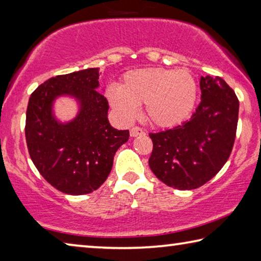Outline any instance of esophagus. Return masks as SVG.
I'll list each match as a JSON object with an SVG mask.
<instances>
[{
    "mask_svg": "<svg viewBox=\"0 0 261 261\" xmlns=\"http://www.w3.org/2000/svg\"><path fill=\"white\" fill-rule=\"evenodd\" d=\"M145 135V131L141 129L139 126H134L132 129L130 130V136L131 137H137V136H144Z\"/></svg>",
    "mask_w": 261,
    "mask_h": 261,
    "instance_id": "obj_1",
    "label": "esophagus"
}]
</instances>
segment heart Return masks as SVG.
I'll return each instance as SVG.
<instances>
[{"instance_id":"heart-1","label":"heart","mask_w":261,"mask_h":261,"mask_svg":"<svg viewBox=\"0 0 261 261\" xmlns=\"http://www.w3.org/2000/svg\"><path fill=\"white\" fill-rule=\"evenodd\" d=\"M198 86L185 69L146 68L124 74L120 86L107 88L109 103L122 120L131 121L146 107L149 121L159 126H173L187 120L197 101Z\"/></svg>"}]
</instances>
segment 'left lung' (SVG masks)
I'll return each mask as SVG.
<instances>
[{"label": "left lung", "mask_w": 261, "mask_h": 261, "mask_svg": "<svg viewBox=\"0 0 261 261\" xmlns=\"http://www.w3.org/2000/svg\"><path fill=\"white\" fill-rule=\"evenodd\" d=\"M201 100L190 120L173 129L149 134L148 165L170 188H200L219 173L236 138L240 102L221 77L200 78Z\"/></svg>", "instance_id": "left-lung-1"}]
</instances>
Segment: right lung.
I'll return each mask as SVG.
<instances>
[{"label": "right lung", "mask_w": 261, "mask_h": 261, "mask_svg": "<svg viewBox=\"0 0 261 261\" xmlns=\"http://www.w3.org/2000/svg\"><path fill=\"white\" fill-rule=\"evenodd\" d=\"M99 68L60 74L38 86L26 110L25 137L39 173L59 191L81 196L107 179L114 155L129 140V130L108 121V101L98 91ZM71 95L81 103L73 121L62 125L52 116V102Z\"/></svg>", "instance_id": "add662e5"}]
</instances>
